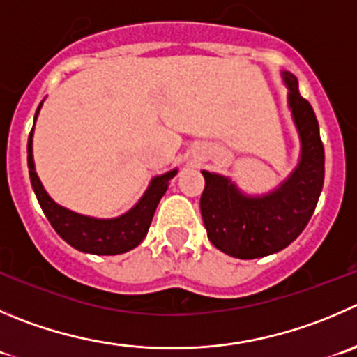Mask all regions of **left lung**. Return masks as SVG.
<instances>
[{
	"mask_svg": "<svg viewBox=\"0 0 357 357\" xmlns=\"http://www.w3.org/2000/svg\"><path fill=\"white\" fill-rule=\"evenodd\" d=\"M287 103L301 142L300 162L273 191L250 196L231 178L203 169L199 208L208 240L227 256L256 259L286 249L310 220L324 184V147L314 108L298 91V79L282 71Z\"/></svg>",
	"mask_w": 357,
	"mask_h": 357,
	"instance_id": "8db88e82",
	"label": "left lung"
}]
</instances>
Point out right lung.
I'll return each mask as SVG.
<instances>
[{"mask_svg": "<svg viewBox=\"0 0 357 357\" xmlns=\"http://www.w3.org/2000/svg\"><path fill=\"white\" fill-rule=\"evenodd\" d=\"M43 103V101H42ZM40 103L35 114V121L42 108ZM35 128V126H33ZM28 168L29 178H31L33 191L38 198L43 213L52 224L57 235L70 243L73 249L87 254H98V256H115V254L128 252L140 245L142 240L147 236L151 227L152 217L158 208L159 199L168 189L169 181L176 175V169L166 172L162 175L154 176L149 184L147 191L140 198V202L128 210L122 215L114 219H96V217L82 215V213L71 212L64 206L57 205L47 191L43 189L38 175L35 172V161H33V130L28 140Z\"/></svg>", "mask_w": 357, "mask_h": 357, "instance_id": "right-lung-1", "label": "right lung"}]
</instances>
